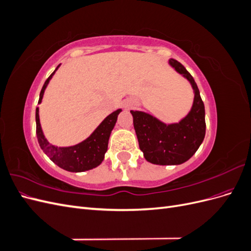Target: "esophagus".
I'll return each instance as SVG.
<instances>
[{"label": "esophagus", "mask_w": 251, "mask_h": 251, "mask_svg": "<svg viewBox=\"0 0 251 251\" xmlns=\"http://www.w3.org/2000/svg\"><path fill=\"white\" fill-rule=\"evenodd\" d=\"M133 105H134V103H133V101H131V100H128V101H126V102L125 103V107H126V109L133 108Z\"/></svg>", "instance_id": "obj_1"}]
</instances>
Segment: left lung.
I'll return each instance as SVG.
<instances>
[{
    "instance_id": "1",
    "label": "left lung",
    "mask_w": 251,
    "mask_h": 251,
    "mask_svg": "<svg viewBox=\"0 0 251 251\" xmlns=\"http://www.w3.org/2000/svg\"><path fill=\"white\" fill-rule=\"evenodd\" d=\"M169 65L186 78L193 88L194 101L186 115L178 123L165 124L150 113L131 111L139 148L146 160L158 165H179L198 151L205 137V109L198 86L177 60Z\"/></svg>"
}]
</instances>
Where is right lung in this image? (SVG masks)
<instances>
[{
	"mask_svg": "<svg viewBox=\"0 0 251 251\" xmlns=\"http://www.w3.org/2000/svg\"><path fill=\"white\" fill-rule=\"evenodd\" d=\"M59 66L60 65L56 67L54 72L45 81L40 94L39 104L42 102L45 90H46L49 81L53 77V75H54ZM121 111L123 110L118 109L111 113L110 115H108L101 121L100 125L95 128L93 133L83 141L71 147H56L54 144L50 143L47 138L45 137L40 123V109L36 108L35 121L37 141H39L40 147L44 153L50 158L51 161L58 165L60 169L72 173L86 172L95 169L103 161L105 151H108V143L111 132L114 126H115L117 117Z\"/></svg>",
	"mask_w": 251,
	"mask_h": 251,
	"instance_id": "add662e5",
	"label": "right lung"
}]
</instances>
